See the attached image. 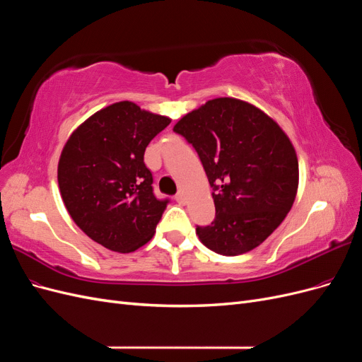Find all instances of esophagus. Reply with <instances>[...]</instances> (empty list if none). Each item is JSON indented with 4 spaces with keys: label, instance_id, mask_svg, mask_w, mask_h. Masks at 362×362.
I'll return each mask as SVG.
<instances>
[{
    "label": "esophagus",
    "instance_id": "esophagus-1",
    "mask_svg": "<svg viewBox=\"0 0 362 362\" xmlns=\"http://www.w3.org/2000/svg\"><path fill=\"white\" fill-rule=\"evenodd\" d=\"M175 199H177L178 204H185V194L182 192H180L177 196H175Z\"/></svg>",
    "mask_w": 362,
    "mask_h": 362
}]
</instances>
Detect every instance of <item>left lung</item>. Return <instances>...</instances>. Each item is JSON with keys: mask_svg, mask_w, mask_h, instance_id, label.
Instances as JSON below:
<instances>
[{"mask_svg": "<svg viewBox=\"0 0 362 362\" xmlns=\"http://www.w3.org/2000/svg\"><path fill=\"white\" fill-rule=\"evenodd\" d=\"M198 152L214 187L216 218L196 228L202 245L225 257L258 247L291 210L299 163L288 136L261 108L214 98L173 127Z\"/></svg>", "mask_w": 362, "mask_h": 362, "instance_id": "8db88e82", "label": "left lung"}]
</instances>
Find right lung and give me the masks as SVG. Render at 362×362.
Listing matches in <instances>:
<instances>
[{
	"mask_svg": "<svg viewBox=\"0 0 362 362\" xmlns=\"http://www.w3.org/2000/svg\"><path fill=\"white\" fill-rule=\"evenodd\" d=\"M170 120L119 101L87 117L64 144L57 168L62 199L93 242L128 254L154 237L168 201L152 193L144 156Z\"/></svg>",
	"mask_w": 362,
	"mask_h": 362,
	"instance_id": "add662e5",
	"label": "right lung"
}]
</instances>
